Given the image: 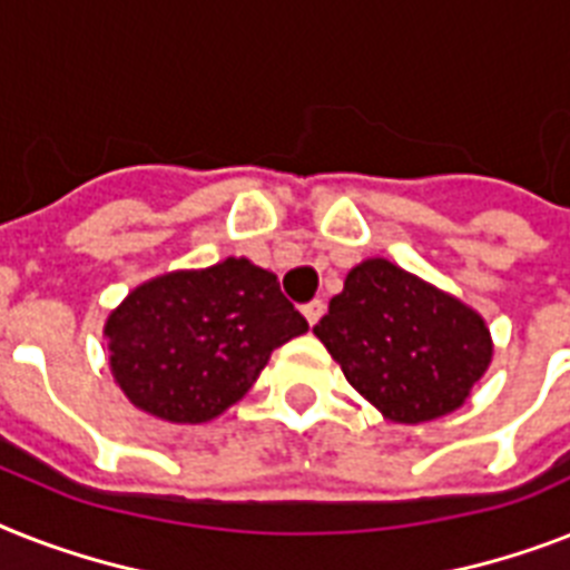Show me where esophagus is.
Wrapping results in <instances>:
<instances>
[{"label":"esophagus","mask_w":570,"mask_h":570,"mask_svg":"<svg viewBox=\"0 0 570 570\" xmlns=\"http://www.w3.org/2000/svg\"><path fill=\"white\" fill-rule=\"evenodd\" d=\"M325 316V304L322 301H309V304H304V318H307L309 325H318V318Z\"/></svg>","instance_id":"esophagus-1"}]
</instances>
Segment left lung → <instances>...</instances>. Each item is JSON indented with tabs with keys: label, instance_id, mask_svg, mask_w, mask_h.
Here are the masks:
<instances>
[{
	"label": "left lung",
	"instance_id": "obj_1",
	"mask_svg": "<svg viewBox=\"0 0 570 570\" xmlns=\"http://www.w3.org/2000/svg\"><path fill=\"white\" fill-rule=\"evenodd\" d=\"M313 333L351 386L397 424L453 413L492 363L474 309L381 257L348 272Z\"/></svg>",
	"mask_w": 570,
	"mask_h": 570
}]
</instances>
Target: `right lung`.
<instances>
[{
	"instance_id": "add662e5",
	"label": "right lung",
	"mask_w": 570,
	"mask_h": 570,
	"mask_svg": "<svg viewBox=\"0 0 570 570\" xmlns=\"http://www.w3.org/2000/svg\"><path fill=\"white\" fill-rule=\"evenodd\" d=\"M272 272L228 257L137 286L110 313V368L134 406L202 424L252 390L269 354L307 331Z\"/></svg>"
}]
</instances>
